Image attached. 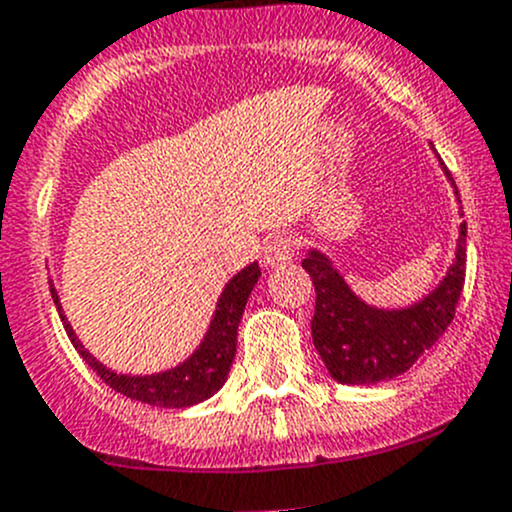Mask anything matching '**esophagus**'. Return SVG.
Segmentation results:
<instances>
[{
	"label": "esophagus",
	"instance_id": "esophagus-1",
	"mask_svg": "<svg viewBox=\"0 0 512 512\" xmlns=\"http://www.w3.org/2000/svg\"><path fill=\"white\" fill-rule=\"evenodd\" d=\"M292 257H295V237L285 235V232L270 237L265 247H262V260H265L267 267H282Z\"/></svg>",
	"mask_w": 512,
	"mask_h": 512
}]
</instances>
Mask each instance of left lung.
<instances>
[{"mask_svg": "<svg viewBox=\"0 0 512 512\" xmlns=\"http://www.w3.org/2000/svg\"><path fill=\"white\" fill-rule=\"evenodd\" d=\"M443 170L450 177L448 167ZM465 235L468 227L463 222L455 262L445 280L425 300L405 310L365 305L320 252L312 250L302 260L317 295L310 322L312 342L337 382L375 385L393 380L445 335L465 285Z\"/></svg>", "mask_w": 512, "mask_h": 512, "instance_id": "left-lung-1", "label": "left lung"}]
</instances>
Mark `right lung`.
Instances as JSON below:
<instances>
[{
	"mask_svg": "<svg viewBox=\"0 0 512 512\" xmlns=\"http://www.w3.org/2000/svg\"><path fill=\"white\" fill-rule=\"evenodd\" d=\"M257 277H260V265H257V262H252L250 267L237 272V275L225 285L220 300H217L215 317H212L210 330H207L202 345L197 347V350L192 352V357H187L182 365L172 367V370L167 372H157V375H117V372L104 367L99 360H94V357L84 350L82 342L77 340L72 327H69L67 317H64L62 312V305H59L57 292H54L52 285H49V290H52V300L54 305H57V312L59 317H62L64 330H67L72 345L77 347V352L84 357V362L107 382L109 388L117 390L119 395H127V398L140 400V403L147 405H160V408H190V405H197L202 403V400L212 398V395L225 385L227 372H230L232 360H235L237 352V325H240L247 297H250Z\"/></svg>",
	"mask_w": 512,
	"mask_h": 512,
	"instance_id": "right-lung-1",
	"label": "right lung"
}]
</instances>
